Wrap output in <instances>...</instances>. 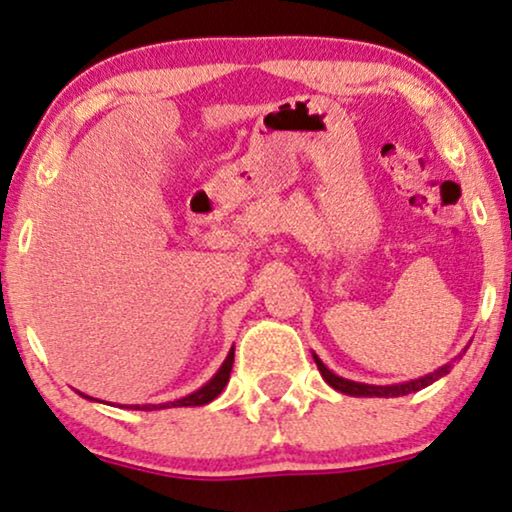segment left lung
<instances>
[{"instance_id":"left-lung-1","label":"left lung","mask_w":512,"mask_h":512,"mask_svg":"<svg viewBox=\"0 0 512 512\" xmlns=\"http://www.w3.org/2000/svg\"><path fill=\"white\" fill-rule=\"evenodd\" d=\"M313 360H316V365H318L320 374H323V379L332 388H337V391L349 393V395H379V398H388V395H407V393H412V391H421V388H426L428 384H433V381H438L442 374H447L449 367H452V365H445V367H440V370L426 374V377L407 381V384H398V386H370V384H358V381H349V379L337 377V374H332L330 370H327V367L323 365V360H320L318 356H313Z\"/></svg>"}]
</instances>
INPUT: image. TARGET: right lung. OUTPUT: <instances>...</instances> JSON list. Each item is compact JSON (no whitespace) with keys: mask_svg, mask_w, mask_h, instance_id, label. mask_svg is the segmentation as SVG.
Listing matches in <instances>:
<instances>
[{"mask_svg":"<svg viewBox=\"0 0 512 512\" xmlns=\"http://www.w3.org/2000/svg\"><path fill=\"white\" fill-rule=\"evenodd\" d=\"M231 365H234V349L229 351V356H227V360H224V363H222L220 372H217L215 377L210 379L206 386L199 388V391H196V393L187 395V398H182V400H175V403L142 405V407H140V405H131V407H133V410H163V407H196V405H206V403H210V400H215L217 395L222 393V388L227 386L229 374H231Z\"/></svg>","mask_w":512,"mask_h":512,"instance_id":"add662e5","label":"right lung"}]
</instances>
